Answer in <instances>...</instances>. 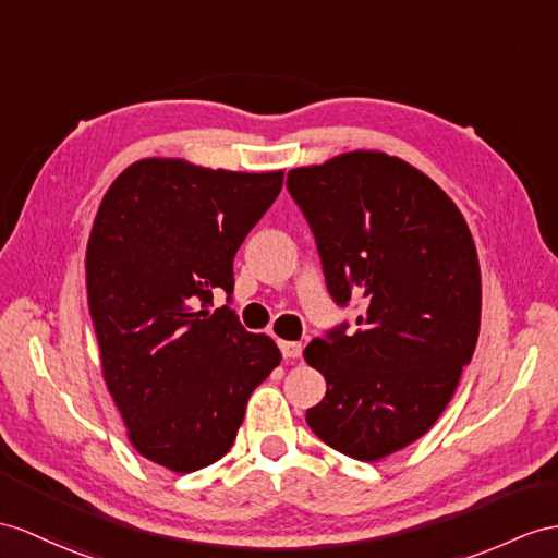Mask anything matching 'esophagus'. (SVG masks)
I'll return each instance as SVG.
<instances>
[{
    "instance_id": "34e87169",
    "label": "esophagus",
    "mask_w": 558,
    "mask_h": 558,
    "mask_svg": "<svg viewBox=\"0 0 558 558\" xmlns=\"http://www.w3.org/2000/svg\"><path fill=\"white\" fill-rule=\"evenodd\" d=\"M279 348H281V355L287 357V360H298V357L303 355V345H301V343L281 341V343H279Z\"/></svg>"
}]
</instances>
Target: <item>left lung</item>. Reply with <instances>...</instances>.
Masks as SVG:
<instances>
[{
	"mask_svg": "<svg viewBox=\"0 0 558 558\" xmlns=\"http://www.w3.org/2000/svg\"><path fill=\"white\" fill-rule=\"evenodd\" d=\"M338 307H362L305 348L326 396L305 421L333 450L376 461L418 440L452 400L481 329L469 227L410 162L352 151L287 177Z\"/></svg>",
	"mask_w": 558,
	"mask_h": 558,
	"instance_id": "8db88e82",
	"label": "left lung"
}]
</instances>
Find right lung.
<instances>
[{
  "mask_svg": "<svg viewBox=\"0 0 558 558\" xmlns=\"http://www.w3.org/2000/svg\"><path fill=\"white\" fill-rule=\"evenodd\" d=\"M283 172L148 158L108 189L87 243V298L106 386L137 452L174 473L222 459L251 392L281 362L229 307L234 255ZM228 305L211 310V293Z\"/></svg>",
  "mask_w": 558,
  "mask_h": 558,
  "instance_id": "right-lung-1",
  "label": "right lung"
}]
</instances>
